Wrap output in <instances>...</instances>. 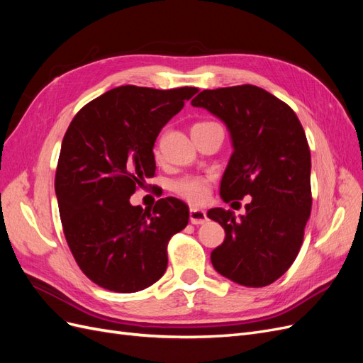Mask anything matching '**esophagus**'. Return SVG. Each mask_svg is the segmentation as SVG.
<instances>
[{
	"mask_svg": "<svg viewBox=\"0 0 363 363\" xmlns=\"http://www.w3.org/2000/svg\"><path fill=\"white\" fill-rule=\"evenodd\" d=\"M189 219H191L192 224L200 225V224H204L207 221V215H206L204 211H200V208H191Z\"/></svg>",
	"mask_w": 363,
	"mask_h": 363,
	"instance_id": "obj_1",
	"label": "esophagus"
}]
</instances>
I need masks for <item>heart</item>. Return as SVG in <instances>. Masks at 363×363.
Here are the masks:
<instances>
[{"instance_id": "1", "label": "heart", "mask_w": 363, "mask_h": 363, "mask_svg": "<svg viewBox=\"0 0 363 363\" xmlns=\"http://www.w3.org/2000/svg\"><path fill=\"white\" fill-rule=\"evenodd\" d=\"M218 125L219 124L213 123V121H200V123L192 125V133ZM156 152H159V145H156ZM171 189L184 201L194 206H201L207 201L208 195H211V179L201 177V175H186V177L172 182Z\"/></svg>"}]
</instances>
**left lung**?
Segmentation results:
<instances>
[{
  "label": "left lung",
  "mask_w": 363,
  "mask_h": 363,
  "mask_svg": "<svg viewBox=\"0 0 363 363\" xmlns=\"http://www.w3.org/2000/svg\"><path fill=\"white\" fill-rule=\"evenodd\" d=\"M223 119L233 155L221 180L225 203L250 195L247 213L221 207L207 216L225 230L212 265L235 283L263 288L280 279L303 244L312 208L311 150L292 108L252 84L203 91L192 100Z\"/></svg>",
  "instance_id": "8db88e82"
}]
</instances>
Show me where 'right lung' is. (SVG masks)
I'll return each mask as SVG.
<instances>
[{
	"instance_id": "add662e5",
	"label": "right lung",
	"mask_w": 363,
	"mask_h": 363,
	"mask_svg": "<svg viewBox=\"0 0 363 363\" xmlns=\"http://www.w3.org/2000/svg\"><path fill=\"white\" fill-rule=\"evenodd\" d=\"M196 92L189 86H119L71 121L54 186L69 250L98 286L138 292L167 271L168 242L188 225L189 208L168 196L144 211L130 196L155 175L152 147L160 130Z\"/></svg>"
}]
</instances>
